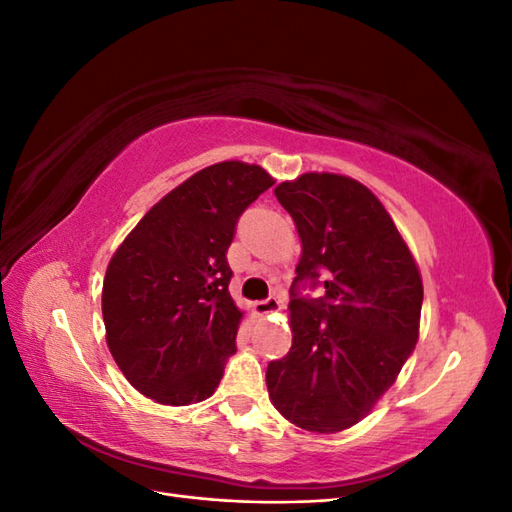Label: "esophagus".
<instances>
[{
    "label": "esophagus",
    "instance_id": "obj_1",
    "mask_svg": "<svg viewBox=\"0 0 512 512\" xmlns=\"http://www.w3.org/2000/svg\"><path fill=\"white\" fill-rule=\"evenodd\" d=\"M280 309H282V303H280V299H277V297H269L265 301H256L254 303V312L258 316H269V314L280 312Z\"/></svg>",
    "mask_w": 512,
    "mask_h": 512
}]
</instances>
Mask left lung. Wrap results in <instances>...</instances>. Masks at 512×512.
I'll return each instance as SVG.
<instances>
[{
    "label": "left lung",
    "mask_w": 512,
    "mask_h": 512,
    "mask_svg": "<svg viewBox=\"0 0 512 512\" xmlns=\"http://www.w3.org/2000/svg\"><path fill=\"white\" fill-rule=\"evenodd\" d=\"M301 239L290 286L292 348L267 367L275 410L316 433L344 431L395 384L421 324L423 280L404 237L363 183L305 173L275 188ZM323 280L325 297L298 284Z\"/></svg>",
    "instance_id": "1"
}]
</instances>
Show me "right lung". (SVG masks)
<instances>
[{
    "label": "right lung",
    "instance_id": "1",
    "mask_svg": "<svg viewBox=\"0 0 512 512\" xmlns=\"http://www.w3.org/2000/svg\"><path fill=\"white\" fill-rule=\"evenodd\" d=\"M273 183L258 164L207 166L117 247L102 286L106 344L138 393L190 406L218 389L243 318L228 292L226 252L239 215Z\"/></svg>",
    "mask_w": 512,
    "mask_h": 512
}]
</instances>
